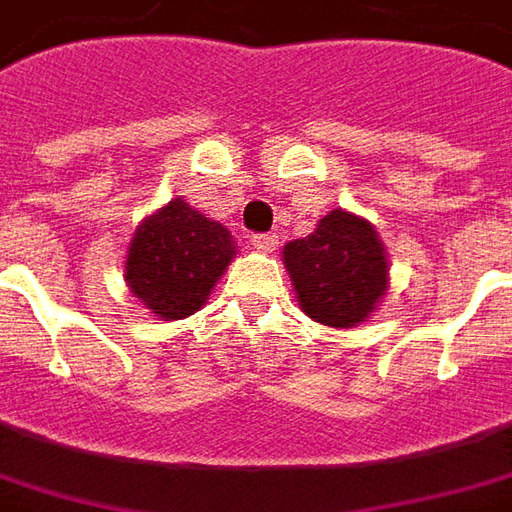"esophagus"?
Returning <instances> with one entry per match:
<instances>
[{
    "mask_svg": "<svg viewBox=\"0 0 512 512\" xmlns=\"http://www.w3.org/2000/svg\"><path fill=\"white\" fill-rule=\"evenodd\" d=\"M252 246H255L257 252H271L277 246V235L274 232H255L252 235Z\"/></svg>",
    "mask_w": 512,
    "mask_h": 512,
    "instance_id": "34e87169",
    "label": "esophagus"
}]
</instances>
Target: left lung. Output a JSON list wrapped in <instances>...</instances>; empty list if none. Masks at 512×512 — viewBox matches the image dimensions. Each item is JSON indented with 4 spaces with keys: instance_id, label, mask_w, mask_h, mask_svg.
Here are the masks:
<instances>
[{
    "instance_id": "obj_1",
    "label": "left lung",
    "mask_w": 512,
    "mask_h": 512,
    "mask_svg": "<svg viewBox=\"0 0 512 512\" xmlns=\"http://www.w3.org/2000/svg\"><path fill=\"white\" fill-rule=\"evenodd\" d=\"M299 305L327 327H355L388 288V263L371 224L332 210L316 232L282 249Z\"/></svg>"
}]
</instances>
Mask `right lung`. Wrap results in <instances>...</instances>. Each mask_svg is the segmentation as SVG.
<instances>
[{"mask_svg":"<svg viewBox=\"0 0 512 512\" xmlns=\"http://www.w3.org/2000/svg\"><path fill=\"white\" fill-rule=\"evenodd\" d=\"M235 255V241L219 221L174 199L146 219L130 244V291L160 318H185L205 305Z\"/></svg>","mask_w":512,"mask_h":512,"instance_id":"add662e5","label":"right lung"}]
</instances>
